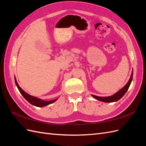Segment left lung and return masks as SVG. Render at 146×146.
Segmentation results:
<instances>
[{
    "label": "left lung",
    "mask_w": 146,
    "mask_h": 146,
    "mask_svg": "<svg viewBox=\"0 0 146 146\" xmlns=\"http://www.w3.org/2000/svg\"><path fill=\"white\" fill-rule=\"evenodd\" d=\"M133 71L132 72L131 76V78L128 81V83L125 85V86L124 88H123L121 90H119L114 95L109 96V97H98L94 95H92V96L93 98H94L95 99H98L100 100V101H102V102H113L117 101V100H118L119 99H120L125 94V93L127 92V91H128V89L131 84V83L132 80H133Z\"/></svg>",
    "instance_id": "obj_1"
}]
</instances>
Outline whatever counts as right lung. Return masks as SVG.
I'll list each match as a JSON object with an SVG mask.
<instances>
[{
  "label": "right lung",
  "mask_w": 146,
  "mask_h": 146,
  "mask_svg": "<svg viewBox=\"0 0 146 146\" xmlns=\"http://www.w3.org/2000/svg\"><path fill=\"white\" fill-rule=\"evenodd\" d=\"M15 84H16L17 86L18 89V90H19V91L20 92V93L22 94V96L24 97L26 100H28V101L29 103L31 104L32 105H33V106H36V107H44V106H47L50 104L53 103L57 100V99H55V100H48V101H47V100H41L40 99L36 98V97L32 96L31 95L27 94V92H25L23 90V89H22L19 86V85H18V83L17 82V80H16L15 78Z\"/></svg>",
  "instance_id": "right-lung-1"
}]
</instances>
